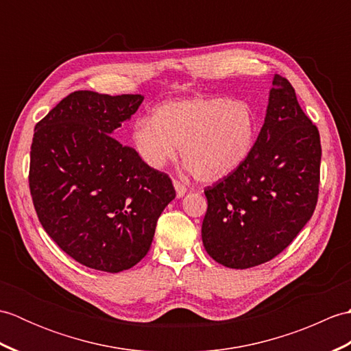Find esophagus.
<instances>
[{"mask_svg": "<svg viewBox=\"0 0 351 351\" xmlns=\"http://www.w3.org/2000/svg\"><path fill=\"white\" fill-rule=\"evenodd\" d=\"M173 187L176 190V196L178 197H182L185 193H187V187H185L184 184H181L180 181H176V180H173Z\"/></svg>", "mask_w": 351, "mask_h": 351, "instance_id": "esophagus-1", "label": "esophagus"}]
</instances>
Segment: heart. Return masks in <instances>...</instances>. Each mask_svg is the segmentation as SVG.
<instances>
[{"instance_id":"1","label":"heart","mask_w":351,"mask_h":351,"mask_svg":"<svg viewBox=\"0 0 351 351\" xmlns=\"http://www.w3.org/2000/svg\"><path fill=\"white\" fill-rule=\"evenodd\" d=\"M256 117L243 101L221 96L164 102L151 121L140 119L132 130L138 156L152 169L182 161L202 182H217L240 169L255 145Z\"/></svg>"}]
</instances>
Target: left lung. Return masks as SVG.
<instances>
[{"instance_id": "1", "label": "left lung", "mask_w": 351, "mask_h": 351, "mask_svg": "<svg viewBox=\"0 0 351 351\" xmlns=\"http://www.w3.org/2000/svg\"><path fill=\"white\" fill-rule=\"evenodd\" d=\"M319 132L287 78L273 77L267 114L249 158L205 189L204 247L215 263L250 268L278 256L317 206Z\"/></svg>"}]
</instances>
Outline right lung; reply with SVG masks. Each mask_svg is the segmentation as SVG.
Returning <instances> with one entry per match:
<instances>
[{"mask_svg":"<svg viewBox=\"0 0 351 351\" xmlns=\"http://www.w3.org/2000/svg\"><path fill=\"white\" fill-rule=\"evenodd\" d=\"M141 102V95L78 90L34 128L28 182L37 217L58 247L95 270L140 263L176 196L166 173L110 136Z\"/></svg>","mask_w":351,"mask_h":351,"instance_id":"right-lung-1","label":"right lung"}]
</instances>
